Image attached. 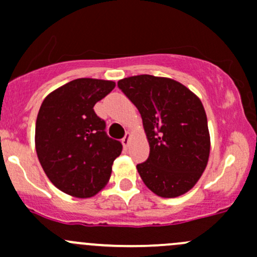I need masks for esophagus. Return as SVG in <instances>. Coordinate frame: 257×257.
I'll return each mask as SVG.
<instances>
[{
  "label": "esophagus",
  "mask_w": 257,
  "mask_h": 257,
  "mask_svg": "<svg viewBox=\"0 0 257 257\" xmlns=\"http://www.w3.org/2000/svg\"><path fill=\"white\" fill-rule=\"evenodd\" d=\"M131 138H132L131 132H126L125 136H124V138H123V140H121V143H123V146H124V147H125V148L128 147L129 143H131Z\"/></svg>",
  "instance_id": "esophagus-1"
}]
</instances>
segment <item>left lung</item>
<instances>
[{"label":"left lung","mask_w":257,"mask_h":257,"mask_svg":"<svg viewBox=\"0 0 257 257\" xmlns=\"http://www.w3.org/2000/svg\"><path fill=\"white\" fill-rule=\"evenodd\" d=\"M117 87L141 112L150 143L147 161L137 170L161 198L188 193L208 164L210 137L200 99L177 81L151 74L120 80Z\"/></svg>","instance_id":"1"}]
</instances>
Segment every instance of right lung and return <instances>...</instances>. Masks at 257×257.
Wrapping results in <instances>:
<instances>
[{
	"label": "right lung",
	"mask_w": 257,
	"mask_h": 257,
	"mask_svg": "<svg viewBox=\"0 0 257 257\" xmlns=\"http://www.w3.org/2000/svg\"><path fill=\"white\" fill-rule=\"evenodd\" d=\"M115 87V82L77 78L50 92L35 124L39 162L54 186L74 198H91L105 188L119 141L107 137L105 121L93 106Z\"/></svg>",
	"instance_id": "right-lung-1"
}]
</instances>
